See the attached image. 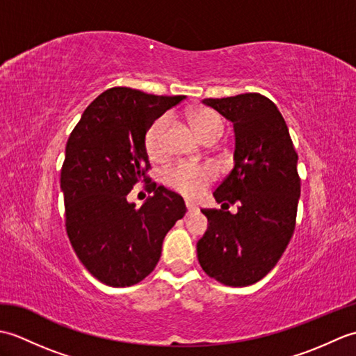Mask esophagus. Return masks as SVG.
Instances as JSON below:
<instances>
[{
    "label": "esophagus",
    "mask_w": 356,
    "mask_h": 356,
    "mask_svg": "<svg viewBox=\"0 0 356 356\" xmlns=\"http://www.w3.org/2000/svg\"><path fill=\"white\" fill-rule=\"evenodd\" d=\"M186 209H188V214H193V213H197V207L194 205L191 202H186Z\"/></svg>",
    "instance_id": "esophagus-1"
}]
</instances>
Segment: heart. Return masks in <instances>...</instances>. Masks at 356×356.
<instances>
[{"label": "heart", "instance_id": "b5f03b06", "mask_svg": "<svg viewBox=\"0 0 356 356\" xmlns=\"http://www.w3.org/2000/svg\"><path fill=\"white\" fill-rule=\"evenodd\" d=\"M190 120L203 142L217 140L223 133V119L211 108L202 107L193 110ZM168 125L170 116L163 115L157 118L147 130L145 149L151 159H161L165 154V133ZM214 179L216 171L209 165L180 163L172 166L165 174L166 185L186 197H199Z\"/></svg>", "mask_w": 356, "mask_h": 356}]
</instances>
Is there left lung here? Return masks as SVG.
<instances>
[{
  "label": "left lung",
  "instance_id": "obj_1",
  "mask_svg": "<svg viewBox=\"0 0 356 356\" xmlns=\"http://www.w3.org/2000/svg\"><path fill=\"white\" fill-rule=\"evenodd\" d=\"M234 125V168L214 191L229 211L202 209L208 229L197 241L202 269L222 284H254L275 266L295 228L298 156L277 105L260 93L202 101Z\"/></svg>",
  "mask_w": 356,
  "mask_h": 356
}]
</instances>
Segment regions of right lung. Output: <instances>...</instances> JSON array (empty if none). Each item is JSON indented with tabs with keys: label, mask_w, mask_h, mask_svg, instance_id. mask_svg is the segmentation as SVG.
<instances>
[{
	"label": "right lung",
	"mask_w": 356,
	"mask_h": 356,
	"mask_svg": "<svg viewBox=\"0 0 356 356\" xmlns=\"http://www.w3.org/2000/svg\"><path fill=\"white\" fill-rule=\"evenodd\" d=\"M184 99L110 88L88 105L67 140L61 170L67 234L81 263L104 284L142 282L161 259L166 232L186 213L179 194L156 184L140 208L127 199L142 179L148 182L149 125Z\"/></svg>",
	"instance_id": "right-lung-1"
}]
</instances>
